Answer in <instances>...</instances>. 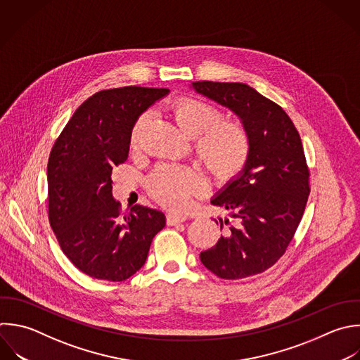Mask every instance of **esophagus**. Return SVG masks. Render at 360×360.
Segmentation results:
<instances>
[{
	"instance_id": "esophagus-1",
	"label": "esophagus",
	"mask_w": 360,
	"mask_h": 360,
	"mask_svg": "<svg viewBox=\"0 0 360 360\" xmlns=\"http://www.w3.org/2000/svg\"><path fill=\"white\" fill-rule=\"evenodd\" d=\"M187 219L186 215H181V214H174V212H170L167 214L166 217V221L169 225H176V224H180V222H184Z\"/></svg>"
}]
</instances>
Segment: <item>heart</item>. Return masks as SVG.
Listing matches in <instances>:
<instances>
[{
	"label": "heart",
	"instance_id": "heart-1",
	"mask_svg": "<svg viewBox=\"0 0 360 360\" xmlns=\"http://www.w3.org/2000/svg\"><path fill=\"white\" fill-rule=\"evenodd\" d=\"M172 117L180 131L194 138V152L217 180H228L238 174L249 155V136L235 121L222 120V114L195 98H180L170 107ZM149 114H142L132 129L136 142ZM202 173L190 166H159L149 177L150 194L165 207L186 208L194 195L205 191Z\"/></svg>",
	"mask_w": 360,
	"mask_h": 360
}]
</instances>
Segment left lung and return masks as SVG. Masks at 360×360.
<instances>
[{
    "mask_svg": "<svg viewBox=\"0 0 360 360\" xmlns=\"http://www.w3.org/2000/svg\"><path fill=\"white\" fill-rule=\"evenodd\" d=\"M197 94L232 111L249 136L242 170L212 198L231 222L217 245L200 253L201 263L221 278L235 280L271 267L285 252L309 194L301 138L281 107L243 83H191ZM224 228L222 218L215 219Z\"/></svg>",
    "mask_w": 360,
    "mask_h": 360,
    "instance_id": "1",
    "label": "left lung"
}]
</instances>
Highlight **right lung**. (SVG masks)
I'll list each match as a JSON object with an SVG mask.
<instances>
[{"mask_svg":"<svg viewBox=\"0 0 360 360\" xmlns=\"http://www.w3.org/2000/svg\"><path fill=\"white\" fill-rule=\"evenodd\" d=\"M167 89L121 87L98 91L73 114L48 162L49 221L63 253L93 278L124 281L146 262L162 211L141 204L120 212L112 167L128 159L138 118Z\"/></svg>","mask_w":360,"mask_h":360,"instance_id":"1","label":"right lung"}]
</instances>
